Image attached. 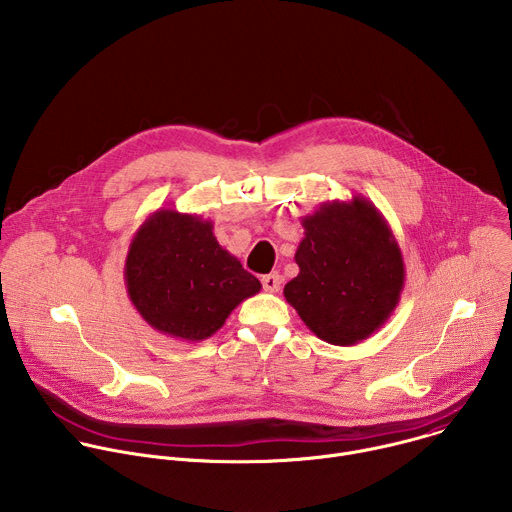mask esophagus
Masks as SVG:
<instances>
[{
    "mask_svg": "<svg viewBox=\"0 0 512 512\" xmlns=\"http://www.w3.org/2000/svg\"><path fill=\"white\" fill-rule=\"evenodd\" d=\"M261 283H263L265 291H271V294H275V291H279V287H281V275L279 273H267V275L261 277Z\"/></svg>",
    "mask_w": 512,
    "mask_h": 512,
    "instance_id": "obj_1",
    "label": "esophagus"
}]
</instances>
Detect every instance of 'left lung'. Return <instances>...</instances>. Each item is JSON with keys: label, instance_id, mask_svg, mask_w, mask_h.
<instances>
[{"label": "left lung", "instance_id": "1", "mask_svg": "<svg viewBox=\"0 0 512 512\" xmlns=\"http://www.w3.org/2000/svg\"><path fill=\"white\" fill-rule=\"evenodd\" d=\"M298 277L283 296L324 342L352 346L395 312L405 285L399 243L381 210L364 196L322 202L302 216Z\"/></svg>", "mask_w": 512, "mask_h": 512}]
</instances>
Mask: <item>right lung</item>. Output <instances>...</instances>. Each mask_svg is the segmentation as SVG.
I'll return each mask as SVG.
<instances>
[{"instance_id":"right-lung-1","label":"right lung","mask_w":512,"mask_h":512,"mask_svg":"<svg viewBox=\"0 0 512 512\" xmlns=\"http://www.w3.org/2000/svg\"><path fill=\"white\" fill-rule=\"evenodd\" d=\"M212 221L160 208L145 218L125 259L127 296L160 334L200 342L231 312L259 294L261 283L218 245Z\"/></svg>"}]
</instances>
